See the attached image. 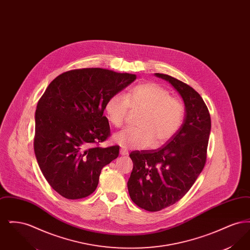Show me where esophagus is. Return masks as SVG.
<instances>
[{
  "mask_svg": "<svg viewBox=\"0 0 250 250\" xmlns=\"http://www.w3.org/2000/svg\"><path fill=\"white\" fill-rule=\"evenodd\" d=\"M120 155H128V151L126 149H124V148H121L120 149Z\"/></svg>",
  "mask_w": 250,
  "mask_h": 250,
  "instance_id": "obj_1",
  "label": "esophagus"
}]
</instances>
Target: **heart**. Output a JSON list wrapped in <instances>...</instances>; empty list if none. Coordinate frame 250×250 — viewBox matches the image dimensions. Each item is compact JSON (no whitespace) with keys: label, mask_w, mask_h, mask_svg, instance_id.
<instances>
[{"label":"heart","mask_w":250,"mask_h":250,"mask_svg":"<svg viewBox=\"0 0 250 250\" xmlns=\"http://www.w3.org/2000/svg\"><path fill=\"white\" fill-rule=\"evenodd\" d=\"M142 111L135 128H126L113 135L112 140L124 148L143 149L153 144L160 146L180 129L184 107L178 99L170 97L165 88L154 83L135 86L125 95H114L107 99L105 112L108 123L120 127L128 111Z\"/></svg>","instance_id":"heart-1"}]
</instances>
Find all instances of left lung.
<instances>
[{
	"label": "left lung",
	"mask_w": 250,
	"mask_h": 250,
	"mask_svg": "<svg viewBox=\"0 0 250 250\" xmlns=\"http://www.w3.org/2000/svg\"><path fill=\"white\" fill-rule=\"evenodd\" d=\"M182 97L186 115L177 133L157 150L134 151L127 182L131 200L149 212H157L181 200L199 177L206 161L211 118L202 96L168 75L155 73Z\"/></svg>",
	"instance_id": "1"
}]
</instances>
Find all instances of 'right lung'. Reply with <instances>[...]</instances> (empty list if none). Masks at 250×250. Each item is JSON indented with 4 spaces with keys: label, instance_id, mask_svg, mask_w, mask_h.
I'll return each mask as SVG.
<instances>
[{
    "label": "right lung",
    "instance_id": "1",
    "mask_svg": "<svg viewBox=\"0 0 250 250\" xmlns=\"http://www.w3.org/2000/svg\"><path fill=\"white\" fill-rule=\"evenodd\" d=\"M137 79L103 68L64 72L37 103L35 154L49 186L68 200L95 190L103 167L119 155V146H95L109 136L103 115L107 99Z\"/></svg>",
    "mask_w": 250,
    "mask_h": 250
}]
</instances>
